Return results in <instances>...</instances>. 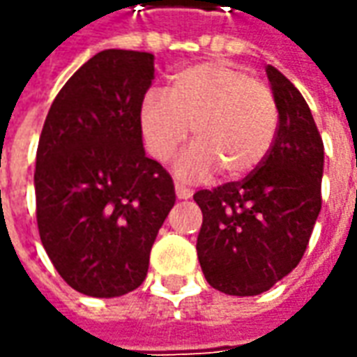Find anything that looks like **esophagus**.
Segmentation results:
<instances>
[{
    "instance_id": "esophagus-1",
    "label": "esophagus",
    "mask_w": 357,
    "mask_h": 357,
    "mask_svg": "<svg viewBox=\"0 0 357 357\" xmlns=\"http://www.w3.org/2000/svg\"><path fill=\"white\" fill-rule=\"evenodd\" d=\"M174 192H176V198H178V200H188V198L192 196V190L183 186V184H174Z\"/></svg>"
}]
</instances>
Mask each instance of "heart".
<instances>
[{"label": "heart", "instance_id": "1", "mask_svg": "<svg viewBox=\"0 0 357 357\" xmlns=\"http://www.w3.org/2000/svg\"><path fill=\"white\" fill-rule=\"evenodd\" d=\"M194 146L178 159L176 174L204 181L213 171L227 181L250 174L266 159L278 132L272 91L247 71L223 61L176 71L169 97L147 93L139 107V132L155 161H169L188 137Z\"/></svg>", "mask_w": 357, "mask_h": 357}]
</instances>
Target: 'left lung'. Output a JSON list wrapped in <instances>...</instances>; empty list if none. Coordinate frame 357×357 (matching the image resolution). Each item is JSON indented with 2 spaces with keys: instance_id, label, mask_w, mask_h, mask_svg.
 Returning <instances> with one entry per match:
<instances>
[{
  "instance_id": "1",
  "label": "left lung",
  "mask_w": 357,
  "mask_h": 357,
  "mask_svg": "<svg viewBox=\"0 0 357 357\" xmlns=\"http://www.w3.org/2000/svg\"><path fill=\"white\" fill-rule=\"evenodd\" d=\"M278 132L266 159L239 183L198 190V260L208 284L227 296H258L287 276L305 252L321 211L324 147L296 85L266 68Z\"/></svg>"
}]
</instances>
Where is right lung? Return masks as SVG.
<instances>
[{"mask_svg": "<svg viewBox=\"0 0 357 357\" xmlns=\"http://www.w3.org/2000/svg\"><path fill=\"white\" fill-rule=\"evenodd\" d=\"M153 54L102 50L52 102L36 151L38 233L66 284L89 297L142 286L149 252L174 206V184L146 157L139 107Z\"/></svg>", "mask_w": 357, "mask_h": 357, "instance_id": "1", "label": "right lung"}]
</instances>
